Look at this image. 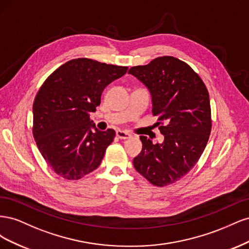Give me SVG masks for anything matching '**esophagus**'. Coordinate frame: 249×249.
Wrapping results in <instances>:
<instances>
[{
  "mask_svg": "<svg viewBox=\"0 0 249 249\" xmlns=\"http://www.w3.org/2000/svg\"><path fill=\"white\" fill-rule=\"evenodd\" d=\"M116 136L119 139H129V138H131V135L129 133H126L124 131H120V130H118L116 132Z\"/></svg>",
  "mask_w": 249,
  "mask_h": 249,
  "instance_id": "obj_1",
  "label": "esophagus"
}]
</instances>
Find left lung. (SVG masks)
Segmentation results:
<instances>
[{"label":"left lung","mask_w":249,"mask_h":249,"mask_svg":"<svg viewBox=\"0 0 249 249\" xmlns=\"http://www.w3.org/2000/svg\"><path fill=\"white\" fill-rule=\"evenodd\" d=\"M129 73L148 88L164 135L161 144L140 136L142 150L134 167L150 184L168 186L184 178L206 148L212 129L208 89L189 64L172 56L133 66Z\"/></svg>","instance_id":"8db88e82"}]
</instances>
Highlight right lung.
<instances>
[{"label": "right lung", "instance_id": "1", "mask_svg": "<svg viewBox=\"0 0 249 249\" xmlns=\"http://www.w3.org/2000/svg\"><path fill=\"white\" fill-rule=\"evenodd\" d=\"M126 71V66L78 58L43 82L33 103V137L58 176L76 180L100 166L115 131L97 130L90 113L101 104L105 87Z\"/></svg>", "mask_w": 249, "mask_h": 249}]
</instances>
